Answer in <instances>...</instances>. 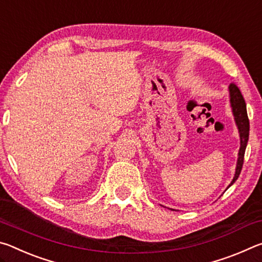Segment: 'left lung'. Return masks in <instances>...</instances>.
I'll use <instances>...</instances> for the list:
<instances>
[{"label":"left lung","instance_id":"8db88e82","mask_svg":"<svg viewBox=\"0 0 262 262\" xmlns=\"http://www.w3.org/2000/svg\"><path fill=\"white\" fill-rule=\"evenodd\" d=\"M229 98H230V106H231L232 114L234 118V122H236L239 137H241V148H239V151H238L236 172H234L233 179L228 186V188L234 184V181L238 179L239 174H241L243 163H244V155H245L248 135H250V121H248V117H247L246 103L245 100H244V97L242 95L241 90H239L238 86L234 85V84H230L229 85Z\"/></svg>","mask_w":262,"mask_h":262}]
</instances>
